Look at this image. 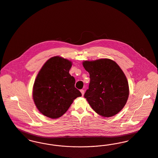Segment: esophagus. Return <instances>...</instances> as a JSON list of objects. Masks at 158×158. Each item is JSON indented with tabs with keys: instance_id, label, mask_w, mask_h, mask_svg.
Segmentation results:
<instances>
[{
	"instance_id": "1",
	"label": "esophagus",
	"mask_w": 158,
	"mask_h": 158,
	"mask_svg": "<svg viewBox=\"0 0 158 158\" xmlns=\"http://www.w3.org/2000/svg\"><path fill=\"white\" fill-rule=\"evenodd\" d=\"M81 92L82 93V95L84 96V89H81Z\"/></svg>"
}]
</instances>
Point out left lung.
<instances>
[{"instance_id": "obj_1", "label": "left lung", "mask_w": 158, "mask_h": 158, "mask_svg": "<svg viewBox=\"0 0 158 158\" xmlns=\"http://www.w3.org/2000/svg\"><path fill=\"white\" fill-rule=\"evenodd\" d=\"M90 82L84 94L89 104L98 115H115L122 110L129 97V84L118 65L109 59L84 61Z\"/></svg>"}]
</instances>
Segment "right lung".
<instances>
[{
	"instance_id": "1",
	"label": "right lung",
	"mask_w": 158,
	"mask_h": 158,
	"mask_svg": "<svg viewBox=\"0 0 158 158\" xmlns=\"http://www.w3.org/2000/svg\"><path fill=\"white\" fill-rule=\"evenodd\" d=\"M71 61L59 56L50 58L36 76L33 98L36 108L44 115L58 118L67 112L73 100L82 96L75 88V79L69 70Z\"/></svg>"
}]
</instances>
